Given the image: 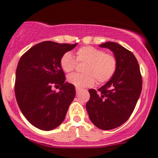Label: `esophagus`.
<instances>
[{
	"mask_svg": "<svg viewBox=\"0 0 158 158\" xmlns=\"http://www.w3.org/2000/svg\"><path fill=\"white\" fill-rule=\"evenodd\" d=\"M81 90L80 89H77H77H76V93H77V94H79V93H81Z\"/></svg>",
	"mask_w": 158,
	"mask_h": 158,
	"instance_id": "esophagus-1",
	"label": "esophagus"
}]
</instances>
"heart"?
Instances as JSON below:
<instances>
[{
  "mask_svg": "<svg viewBox=\"0 0 158 158\" xmlns=\"http://www.w3.org/2000/svg\"><path fill=\"white\" fill-rule=\"evenodd\" d=\"M76 59L85 63L82 69L84 73H72L67 77V81L77 89L92 86L96 79L99 84L106 83L115 75L118 65L115 55L91 46L78 49ZM77 62L71 53L66 52L61 58L60 65L63 71L69 73L75 69Z\"/></svg>",
  "mask_w": 158,
  "mask_h": 158,
  "instance_id": "b5f03b06",
  "label": "heart"
}]
</instances>
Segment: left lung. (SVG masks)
Masks as SVG:
<instances>
[{"instance_id": "1", "label": "left lung", "mask_w": 158, "mask_h": 158, "mask_svg": "<svg viewBox=\"0 0 158 158\" xmlns=\"http://www.w3.org/2000/svg\"><path fill=\"white\" fill-rule=\"evenodd\" d=\"M100 47L112 51L118 65L115 75L98 89L99 93L89 89L86 109L95 126L107 131L121 126L130 118L142 92V79L133 53L114 42Z\"/></svg>"}]
</instances>
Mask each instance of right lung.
Masks as SVG:
<instances>
[{"mask_svg":"<svg viewBox=\"0 0 158 158\" xmlns=\"http://www.w3.org/2000/svg\"><path fill=\"white\" fill-rule=\"evenodd\" d=\"M77 45L42 42L19 59L15 82L16 101L27 120L39 129L51 131L58 127L74 99V85L65 81L60 60ZM53 86H61L60 91L53 90Z\"/></svg>","mask_w":158,"mask_h":158,"instance_id":"1","label":"right lung"}]
</instances>
